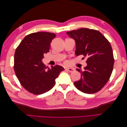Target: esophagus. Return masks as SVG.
Here are the masks:
<instances>
[{
    "label": "esophagus",
    "mask_w": 127,
    "mask_h": 127,
    "mask_svg": "<svg viewBox=\"0 0 127 127\" xmlns=\"http://www.w3.org/2000/svg\"><path fill=\"white\" fill-rule=\"evenodd\" d=\"M66 69L70 72H74L75 71V69L74 68H67Z\"/></svg>",
    "instance_id": "1"
}]
</instances>
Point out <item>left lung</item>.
Instances as JSON below:
<instances>
[{
    "label": "left lung",
    "mask_w": 127,
    "mask_h": 127,
    "mask_svg": "<svg viewBox=\"0 0 127 127\" xmlns=\"http://www.w3.org/2000/svg\"><path fill=\"white\" fill-rule=\"evenodd\" d=\"M75 41L76 56L86 57L87 66L82 70L79 80L74 82L78 90L84 93L97 92L108 82L114 64L113 51L110 42L97 30L80 28L67 32Z\"/></svg>",
    "instance_id": "left-lung-1"
}]
</instances>
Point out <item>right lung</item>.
<instances>
[{
	"label": "right lung",
	"instance_id": "right-lung-1",
	"mask_svg": "<svg viewBox=\"0 0 127 127\" xmlns=\"http://www.w3.org/2000/svg\"><path fill=\"white\" fill-rule=\"evenodd\" d=\"M55 33L39 32L30 34L22 41L14 55V70L25 90L38 95L50 90L56 79L64 68L59 65L46 67L42 62L45 53L49 52Z\"/></svg>",
	"mask_w": 127,
	"mask_h": 127
}]
</instances>
